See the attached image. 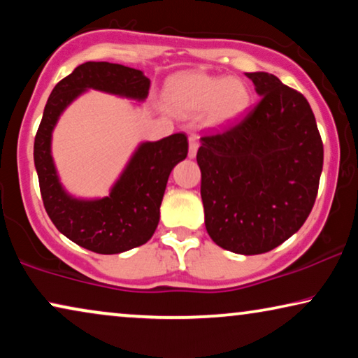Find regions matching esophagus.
<instances>
[{
    "instance_id": "34e87169",
    "label": "esophagus",
    "mask_w": 358,
    "mask_h": 358,
    "mask_svg": "<svg viewBox=\"0 0 358 358\" xmlns=\"http://www.w3.org/2000/svg\"><path fill=\"white\" fill-rule=\"evenodd\" d=\"M199 138L195 135H190L189 136V158H195V155H197V150H199Z\"/></svg>"
}]
</instances>
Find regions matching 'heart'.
Instances as JSON below:
<instances>
[{"label":"heart","mask_w":358,"mask_h":358,"mask_svg":"<svg viewBox=\"0 0 358 358\" xmlns=\"http://www.w3.org/2000/svg\"><path fill=\"white\" fill-rule=\"evenodd\" d=\"M166 101L176 114L190 117L203 110L208 124L224 125L248 109L249 91L236 78L190 71L169 81Z\"/></svg>","instance_id":"obj_1"}]
</instances>
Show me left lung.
I'll return each mask as SVG.
<instances>
[{"label":"left lung","instance_id":"1","mask_svg":"<svg viewBox=\"0 0 358 358\" xmlns=\"http://www.w3.org/2000/svg\"><path fill=\"white\" fill-rule=\"evenodd\" d=\"M246 76L261 101L238 124L202 136L197 163L210 238L254 256L280 246L306 222L324 151L301 92L268 73Z\"/></svg>","mask_w":358,"mask_h":358}]
</instances>
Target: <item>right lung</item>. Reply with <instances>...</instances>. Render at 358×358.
<instances>
[{
	"mask_svg": "<svg viewBox=\"0 0 358 358\" xmlns=\"http://www.w3.org/2000/svg\"><path fill=\"white\" fill-rule=\"evenodd\" d=\"M87 90L143 101L150 80L143 71L109 62H86L58 83L48 97L34 141L38 185L48 217L58 231L97 254H119L153 236L171 171L185 159L187 136L174 134L145 141L131 156L107 197L75 199L62 187L52 158V131L62 112Z\"/></svg>",
	"mask_w": 358,
	"mask_h": 358,
	"instance_id": "obj_1",
	"label": "right lung"
}]
</instances>
